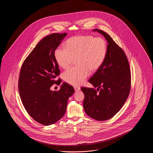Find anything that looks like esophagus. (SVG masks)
Here are the masks:
<instances>
[{
  "mask_svg": "<svg viewBox=\"0 0 153 153\" xmlns=\"http://www.w3.org/2000/svg\"><path fill=\"white\" fill-rule=\"evenodd\" d=\"M74 89L76 91H78L80 90V88L79 87H74Z\"/></svg>",
  "mask_w": 153,
  "mask_h": 153,
  "instance_id": "esophagus-1",
  "label": "esophagus"
}]
</instances>
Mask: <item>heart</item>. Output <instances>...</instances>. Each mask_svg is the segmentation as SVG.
I'll return each mask as SVG.
<instances>
[{"label":"heart","mask_w":153,"mask_h":153,"mask_svg":"<svg viewBox=\"0 0 153 153\" xmlns=\"http://www.w3.org/2000/svg\"><path fill=\"white\" fill-rule=\"evenodd\" d=\"M65 48L58 46L54 56L58 66L63 69L69 68L76 59L77 66L70 68L62 74V79L74 86L82 84L89 71H97L103 64L107 54L106 41L93 36H79L68 39Z\"/></svg>","instance_id":"heart-1"}]
</instances>
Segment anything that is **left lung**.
<instances>
[{"instance_id": "8db88e82", "label": "left lung", "mask_w": 153, "mask_h": 153, "mask_svg": "<svg viewBox=\"0 0 153 153\" xmlns=\"http://www.w3.org/2000/svg\"><path fill=\"white\" fill-rule=\"evenodd\" d=\"M108 42L106 58L89 82L97 89L81 87L84 94L83 106L88 115L96 120L112 118L122 108L131 89L129 62L123 50L109 34L99 29Z\"/></svg>"}]
</instances>
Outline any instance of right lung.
Instances as JSON below:
<instances>
[{"label": "right lung", "mask_w": 153, "mask_h": 153, "mask_svg": "<svg viewBox=\"0 0 153 153\" xmlns=\"http://www.w3.org/2000/svg\"><path fill=\"white\" fill-rule=\"evenodd\" d=\"M66 33H53L41 40L22 64L18 89L22 104L34 120L45 126L55 123L64 115L68 98L73 95L72 85L64 82L59 91L51 86L59 85L61 80L54 56L55 49Z\"/></svg>", "instance_id": "add662e5"}]
</instances>
